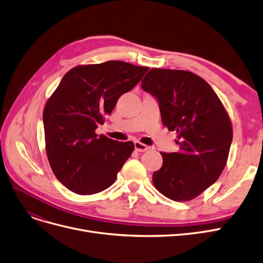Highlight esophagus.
Returning <instances> with one entry per match:
<instances>
[{
	"label": "esophagus",
	"mask_w": 263,
	"mask_h": 263,
	"mask_svg": "<svg viewBox=\"0 0 263 263\" xmlns=\"http://www.w3.org/2000/svg\"><path fill=\"white\" fill-rule=\"evenodd\" d=\"M134 144H135V150L138 151V152H144V151L149 149L148 145L144 144V143H141L139 141H135Z\"/></svg>",
	"instance_id": "34e87169"
}]
</instances>
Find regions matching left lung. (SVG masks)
I'll return each mask as SVG.
<instances>
[{
  "mask_svg": "<svg viewBox=\"0 0 263 263\" xmlns=\"http://www.w3.org/2000/svg\"><path fill=\"white\" fill-rule=\"evenodd\" d=\"M159 103L162 122L177 133L179 152L165 153L153 183L166 197L185 202L217 181L233 133L229 115L209 84L192 72L151 69L141 82Z\"/></svg>",
  "mask_w": 263,
  "mask_h": 263,
  "instance_id": "obj_1",
  "label": "left lung"
}]
</instances>
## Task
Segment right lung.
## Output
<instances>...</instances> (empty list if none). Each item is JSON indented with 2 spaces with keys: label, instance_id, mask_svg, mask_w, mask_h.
I'll return each mask as SVG.
<instances>
[{
  "label": "right lung",
  "instance_id": "right-lung-1",
  "mask_svg": "<svg viewBox=\"0 0 263 263\" xmlns=\"http://www.w3.org/2000/svg\"><path fill=\"white\" fill-rule=\"evenodd\" d=\"M148 70L118 60L78 66L66 73L46 102L47 157L57 179L70 191L95 194L117 179L135 145L98 136L95 130Z\"/></svg>",
  "mask_w": 263,
  "mask_h": 263
}]
</instances>
